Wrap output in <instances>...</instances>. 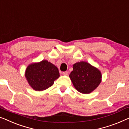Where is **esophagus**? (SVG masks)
I'll return each mask as SVG.
<instances>
[{"instance_id":"obj_1","label":"esophagus","mask_w":129,"mask_h":129,"mask_svg":"<svg viewBox=\"0 0 129 129\" xmlns=\"http://www.w3.org/2000/svg\"><path fill=\"white\" fill-rule=\"evenodd\" d=\"M63 75H68V72H67V71H65V72H63Z\"/></svg>"}]
</instances>
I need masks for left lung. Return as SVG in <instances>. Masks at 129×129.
Returning <instances> with one entry per match:
<instances>
[{
    "instance_id": "1",
    "label": "left lung",
    "mask_w": 129,
    "mask_h": 129,
    "mask_svg": "<svg viewBox=\"0 0 129 129\" xmlns=\"http://www.w3.org/2000/svg\"><path fill=\"white\" fill-rule=\"evenodd\" d=\"M70 78L75 89L80 93L89 94L94 90L101 82V73L97 68L85 61L73 65Z\"/></svg>"
}]
</instances>
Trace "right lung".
Listing matches in <instances>:
<instances>
[{
	"label": "right lung",
	"instance_id": "1",
	"mask_svg": "<svg viewBox=\"0 0 129 129\" xmlns=\"http://www.w3.org/2000/svg\"><path fill=\"white\" fill-rule=\"evenodd\" d=\"M59 76L57 67L47 60L30 64L25 71V77L29 84L36 91L48 89Z\"/></svg>",
	"mask_w": 129,
	"mask_h": 129
}]
</instances>
